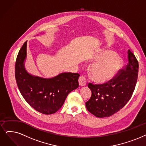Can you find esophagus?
I'll return each mask as SVG.
<instances>
[{
	"mask_svg": "<svg viewBox=\"0 0 146 146\" xmlns=\"http://www.w3.org/2000/svg\"><path fill=\"white\" fill-rule=\"evenodd\" d=\"M79 84L81 86H84L86 85V79L84 76H81L79 78Z\"/></svg>",
	"mask_w": 146,
	"mask_h": 146,
	"instance_id": "obj_1",
	"label": "esophagus"
}]
</instances>
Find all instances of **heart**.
Wrapping results in <instances>:
<instances>
[{"label":"heart","mask_w":146,"mask_h":146,"mask_svg":"<svg viewBox=\"0 0 146 146\" xmlns=\"http://www.w3.org/2000/svg\"><path fill=\"white\" fill-rule=\"evenodd\" d=\"M93 62L90 68L92 78L97 83H104L113 79L123 66V60L111 50H102L90 59Z\"/></svg>","instance_id":"1"}]
</instances>
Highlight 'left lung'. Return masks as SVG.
<instances>
[{
	"instance_id": "obj_1",
	"label": "left lung",
	"mask_w": 146,
	"mask_h": 146,
	"mask_svg": "<svg viewBox=\"0 0 146 146\" xmlns=\"http://www.w3.org/2000/svg\"><path fill=\"white\" fill-rule=\"evenodd\" d=\"M127 54L125 70L121 69L115 78L103 84H88L92 96L86 107L97 117H109L117 113L132 96L138 78V62L130 50Z\"/></svg>"
}]
</instances>
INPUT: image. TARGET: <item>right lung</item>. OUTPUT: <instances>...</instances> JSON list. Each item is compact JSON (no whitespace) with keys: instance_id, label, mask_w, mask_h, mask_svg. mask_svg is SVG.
Wrapping results in <instances>:
<instances>
[{"instance_id":"add662e5","label":"right lung","mask_w":146,"mask_h":146,"mask_svg":"<svg viewBox=\"0 0 146 146\" xmlns=\"http://www.w3.org/2000/svg\"><path fill=\"white\" fill-rule=\"evenodd\" d=\"M26 56L27 41L19 51L15 66L16 82L21 94L38 112L55 113L62 107L69 93L78 87L80 75L62 72L49 78L33 75L25 68Z\"/></svg>"}]
</instances>
